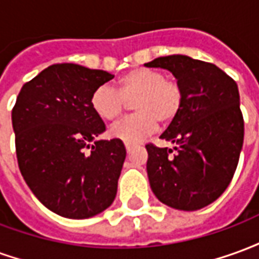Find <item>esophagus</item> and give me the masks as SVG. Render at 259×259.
Wrapping results in <instances>:
<instances>
[{
	"label": "esophagus",
	"mask_w": 259,
	"mask_h": 259,
	"mask_svg": "<svg viewBox=\"0 0 259 259\" xmlns=\"http://www.w3.org/2000/svg\"><path fill=\"white\" fill-rule=\"evenodd\" d=\"M132 148H133V147L130 146V144H126V151L130 152V151H132Z\"/></svg>",
	"instance_id": "obj_1"
}]
</instances>
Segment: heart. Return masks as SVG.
I'll list each match as a JSON object with an SVG mask.
<instances>
[{"label":"heart","mask_w":259,"mask_h":259,"mask_svg":"<svg viewBox=\"0 0 259 259\" xmlns=\"http://www.w3.org/2000/svg\"><path fill=\"white\" fill-rule=\"evenodd\" d=\"M135 115L119 120L111 127V136L126 144H136L157 129L158 122L169 124L183 107V89L175 80L154 69L139 68L123 74L116 90L104 84L91 94V108L102 120H115L132 101Z\"/></svg>","instance_id":"obj_1"}]
</instances>
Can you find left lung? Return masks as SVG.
I'll return each instance as SVG.
<instances>
[{"label": "left lung", "instance_id": "left-lung-1", "mask_svg": "<svg viewBox=\"0 0 259 259\" xmlns=\"http://www.w3.org/2000/svg\"><path fill=\"white\" fill-rule=\"evenodd\" d=\"M146 66L172 72L183 89L180 113L161 135L174 150L146 146L151 190L165 205L197 211L222 195L237 168L244 140L239 89L217 65L186 55Z\"/></svg>", "mask_w": 259, "mask_h": 259}]
</instances>
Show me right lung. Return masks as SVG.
I'll use <instances>...</instances> for the list:
<instances>
[{
    "instance_id": "1",
    "label": "right lung",
    "mask_w": 259,
    "mask_h": 259,
    "mask_svg": "<svg viewBox=\"0 0 259 259\" xmlns=\"http://www.w3.org/2000/svg\"><path fill=\"white\" fill-rule=\"evenodd\" d=\"M113 79L76 64L48 66L23 84L12 109L20 174L42 205L85 219L111 205L126 158L119 139L97 140L105 124L91 94Z\"/></svg>"
}]
</instances>
